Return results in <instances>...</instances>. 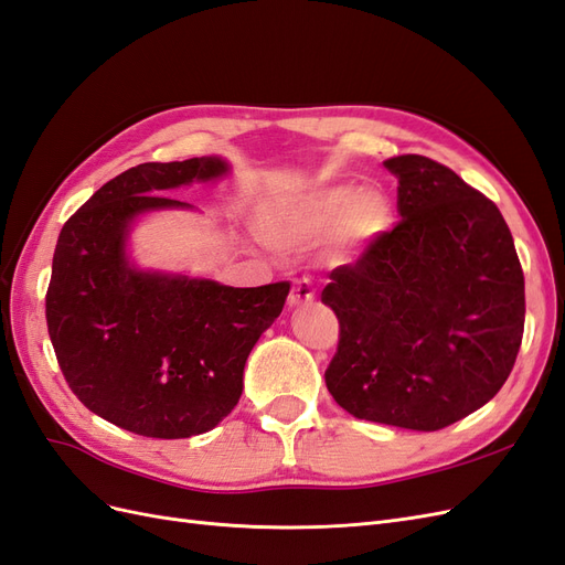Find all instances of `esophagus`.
<instances>
[{
  "label": "esophagus",
  "mask_w": 565,
  "mask_h": 565,
  "mask_svg": "<svg viewBox=\"0 0 565 565\" xmlns=\"http://www.w3.org/2000/svg\"><path fill=\"white\" fill-rule=\"evenodd\" d=\"M315 300V291H312V286H310V281H296L294 284V288H291V294H288V305H291V308H300V305H310Z\"/></svg>",
  "instance_id": "esophagus-1"
}]
</instances>
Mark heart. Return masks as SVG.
<instances>
[{
  "mask_svg": "<svg viewBox=\"0 0 565 565\" xmlns=\"http://www.w3.org/2000/svg\"><path fill=\"white\" fill-rule=\"evenodd\" d=\"M393 222V205L376 189L324 186L308 199L265 217L263 234L274 248L300 250L335 232L341 246H362Z\"/></svg>",
  "mask_w": 565,
  "mask_h": 565,
  "instance_id": "b5f03b06",
  "label": "heart"
}]
</instances>
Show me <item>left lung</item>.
Wrapping results in <instances>:
<instances>
[{"label":"left lung","mask_w":565,"mask_h":565,"mask_svg":"<svg viewBox=\"0 0 565 565\" xmlns=\"http://www.w3.org/2000/svg\"><path fill=\"white\" fill-rule=\"evenodd\" d=\"M397 177L391 232L335 267L321 302L338 317L327 388L345 412L440 430L509 379L525 324V279L499 207L426 156L383 163Z\"/></svg>","instance_id":"left-lung-1"}]
</instances>
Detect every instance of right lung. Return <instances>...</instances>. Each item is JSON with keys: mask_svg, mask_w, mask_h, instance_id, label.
<instances>
[{"mask_svg": "<svg viewBox=\"0 0 565 565\" xmlns=\"http://www.w3.org/2000/svg\"><path fill=\"white\" fill-rule=\"evenodd\" d=\"M224 172L215 156L125 170L71 215L56 241L46 329L61 372L89 412L143 438H191L236 407L248 354L291 288H232L127 263L137 215L186 207L160 191Z\"/></svg>", "mask_w": 565, "mask_h": 565, "instance_id": "add662e5", "label": "right lung"}]
</instances>
